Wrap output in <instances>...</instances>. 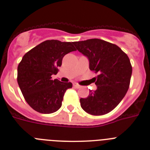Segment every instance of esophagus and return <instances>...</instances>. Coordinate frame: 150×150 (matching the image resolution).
<instances>
[{
  "label": "esophagus",
  "mask_w": 150,
  "mask_h": 150,
  "mask_svg": "<svg viewBox=\"0 0 150 150\" xmlns=\"http://www.w3.org/2000/svg\"><path fill=\"white\" fill-rule=\"evenodd\" d=\"M73 86H74V88H81V86L78 83H74Z\"/></svg>",
  "instance_id": "obj_1"
}]
</instances>
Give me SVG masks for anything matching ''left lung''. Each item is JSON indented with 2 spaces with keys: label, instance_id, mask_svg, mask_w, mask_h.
Here are the masks:
<instances>
[{
  "label": "left lung",
  "instance_id": "8db88e82",
  "mask_svg": "<svg viewBox=\"0 0 150 150\" xmlns=\"http://www.w3.org/2000/svg\"><path fill=\"white\" fill-rule=\"evenodd\" d=\"M80 52L89 60V69L98 74L97 89L80 99L81 106L93 115L112 111L127 93L132 75V65L127 55L118 46L100 39L74 42Z\"/></svg>",
  "mask_w": 150,
  "mask_h": 150
}]
</instances>
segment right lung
<instances>
[{
	"label": "right lung",
	"mask_w": 150,
	"mask_h": 150,
	"mask_svg": "<svg viewBox=\"0 0 150 150\" xmlns=\"http://www.w3.org/2000/svg\"><path fill=\"white\" fill-rule=\"evenodd\" d=\"M76 50L72 42L46 40L23 56L18 67L17 80L32 108L50 114L61 108L65 92L72 83L52 80V75L58 73L64 55Z\"/></svg>",
	"instance_id": "1"
}]
</instances>
